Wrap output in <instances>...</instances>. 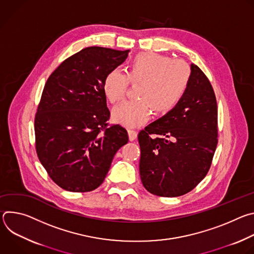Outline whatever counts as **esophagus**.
<instances>
[{
    "label": "esophagus",
    "instance_id": "obj_1",
    "mask_svg": "<svg viewBox=\"0 0 254 254\" xmlns=\"http://www.w3.org/2000/svg\"><path fill=\"white\" fill-rule=\"evenodd\" d=\"M128 132V137H129V140H134L137 136V132L136 130H133V129H128L127 130Z\"/></svg>",
    "mask_w": 254,
    "mask_h": 254
}]
</instances>
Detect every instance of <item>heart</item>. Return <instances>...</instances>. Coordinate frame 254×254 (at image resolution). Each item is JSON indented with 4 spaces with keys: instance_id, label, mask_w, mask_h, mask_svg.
Instances as JSON below:
<instances>
[{
    "instance_id": "1",
    "label": "heart",
    "mask_w": 254,
    "mask_h": 254,
    "mask_svg": "<svg viewBox=\"0 0 254 254\" xmlns=\"http://www.w3.org/2000/svg\"><path fill=\"white\" fill-rule=\"evenodd\" d=\"M191 79V69L183 61L172 60L154 52L137 54L130 62L127 73L113 69L103 80V91L111 103L121 101L128 84H137L135 99L124 101L115 107L113 119L127 127L146 123L153 111L165 115L175 108L184 97Z\"/></svg>"
}]
</instances>
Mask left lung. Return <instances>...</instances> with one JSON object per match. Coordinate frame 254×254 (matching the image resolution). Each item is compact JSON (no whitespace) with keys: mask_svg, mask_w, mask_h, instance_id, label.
<instances>
[{"mask_svg":"<svg viewBox=\"0 0 254 254\" xmlns=\"http://www.w3.org/2000/svg\"><path fill=\"white\" fill-rule=\"evenodd\" d=\"M188 89L166 116L138 132L139 175L143 187L161 197L192 191L207 175L218 143V110L214 89L191 64Z\"/></svg>","mask_w":254,"mask_h":254,"instance_id":"1","label":"left lung"}]
</instances>
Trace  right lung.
Instances as JSON below:
<instances>
[{"instance_id":"right-lung-1","label":"right lung","mask_w":254,"mask_h":254,"mask_svg":"<svg viewBox=\"0 0 254 254\" xmlns=\"http://www.w3.org/2000/svg\"><path fill=\"white\" fill-rule=\"evenodd\" d=\"M129 50L87 47L65 59L48 77L35 115V148L55 184L83 193L99 187L127 131L110 125L103 80Z\"/></svg>"}]
</instances>
